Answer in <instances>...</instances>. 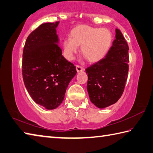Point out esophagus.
<instances>
[{"label":"esophagus","mask_w":153,"mask_h":153,"mask_svg":"<svg viewBox=\"0 0 153 153\" xmlns=\"http://www.w3.org/2000/svg\"><path fill=\"white\" fill-rule=\"evenodd\" d=\"M76 70L77 72H81V71H84V68L82 66H80V65H76Z\"/></svg>","instance_id":"esophagus-1"}]
</instances>
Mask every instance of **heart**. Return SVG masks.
Masks as SVG:
<instances>
[{
	"instance_id": "b5f03b06",
	"label": "heart",
	"mask_w": 153,
	"mask_h": 153,
	"mask_svg": "<svg viewBox=\"0 0 153 153\" xmlns=\"http://www.w3.org/2000/svg\"><path fill=\"white\" fill-rule=\"evenodd\" d=\"M113 40V34L109 29L79 25L71 31L70 38L63 41L64 55L68 60H72L77 47L81 46L82 56L89 63H97L107 54Z\"/></svg>"
}]
</instances>
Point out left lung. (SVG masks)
<instances>
[{
    "instance_id": "obj_1",
    "label": "left lung",
    "mask_w": 153,
    "mask_h": 153,
    "mask_svg": "<svg viewBox=\"0 0 153 153\" xmlns=\"http://www.w3.org/2000/svg\"><path fill=\"white\" fill-rule=\"evenodd\" d=\"M115 33L112 46L105 57L85 69L89 99L100 109L111 105L120 99L128 76V44L119 29H115Z\"/></svg>"
}]
</instances>
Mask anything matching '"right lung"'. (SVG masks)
Instances as JSON below:
<instances>
[{"label":"right lung","mask_w":153,"mask_h":153,"mask_svg":"<svg viewBox=\"0 0 153 153\" xmlns=\"http://www.w3.org/2000/svg\"><path fill=\"white\" fill-rule=\"evenodd\" d=\"M59 22L44 23L30 33L23 50L22 76L37 104L54 109L64 99L76 66L62 56L56 28Z\"/></svg>","instance_id":"add662e5"}]
</instances>
